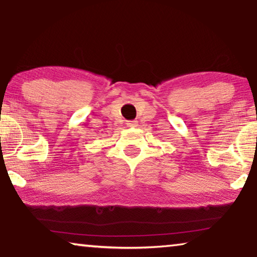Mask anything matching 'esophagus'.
Returning <instances> with one entry per match:
<instances>
[{"label": "esophagus", "mask_w": 257, "mask_h": 257, "mask_svg": "<svg viewBox=\"0 0 257 257\" xmlns=\"http://www.w3.org/2000/svg\"><path fill=\"white\" fill-rule=\"evenodd\" d=\"M137 125H139V122H137L136 120L127 122V127H137Z\"/></svg>", "instance_id": "1"}]
</instances>
